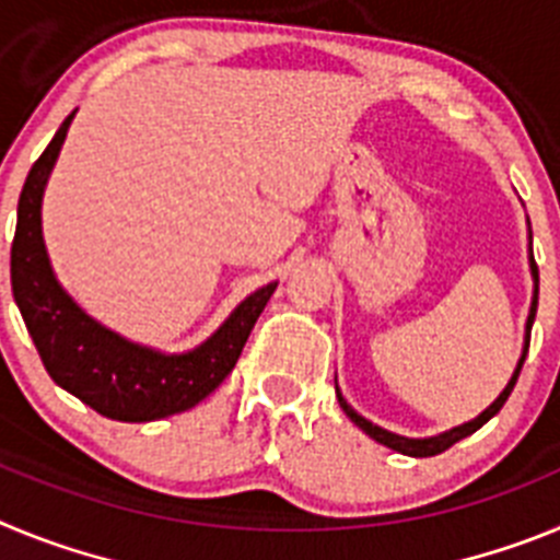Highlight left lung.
<instances>
[{"label": "left lung", "instance_id": "obj_1", "mask_svg": "<svg viewBox=\"0 0 560 560\" xmlns=\"http://www.w3.org/2000/svg\"><path fill=\"white\" fill-rule=\"evenodd\" d=\"M530 271H533V280H536V291H533L530 316H527V334H524V353H522V359H518L516 370H513V378L508 381V387H504L502 393H499V398L493 400L491 407L485 409L482 415H477V418L468 420V423H463V427H454V429H448V432H443V434H434V438H423V440L400 438V434L387 432V429H381V427H375V423H370L368 418H361V415L355 412L353 407H350L348 400L341 398L339 387H336V398H339V407L345 409V415H348V418L353 420V423L361 429V432L370 434V438H373L375 443L393 448V452L407 454V457H434V454L452 448L454 443H457V440L468 438V434H474V432H477V429H482L485 423H488V420H491L493 415H497L499 409L504 407V400H508V395H511L513 387H516V378H518V373H522L524 355H527V348H530V328H533V319H536V308H538V266H536V257H533V249H530Z\"/></svg>", "mask_w": 560, "mask_h": 560}]
</instances>
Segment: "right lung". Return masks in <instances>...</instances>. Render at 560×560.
<instances>
[{"mask_svg":"<svg viewBox=\"0 0 560 560\" xmlns=\"http://www.w3.org/2000/svg\"><path fill=\"white\" fill-rule=\"evenodd\" d=\"M72 117L75 112L61 122L36 165L30 167L19 196L16 235L10 246V285L16 305L49 378L103 418L145 423L185 412L232 373L277 283L246 296L210 339L187 353L167 355L133 345L83 314L58 285L42 237L44 185Z\"/></svg>","mask_w":560,"mask_h":560,"instance_id":"obj_1","label":"right lung"}]
</instances>
